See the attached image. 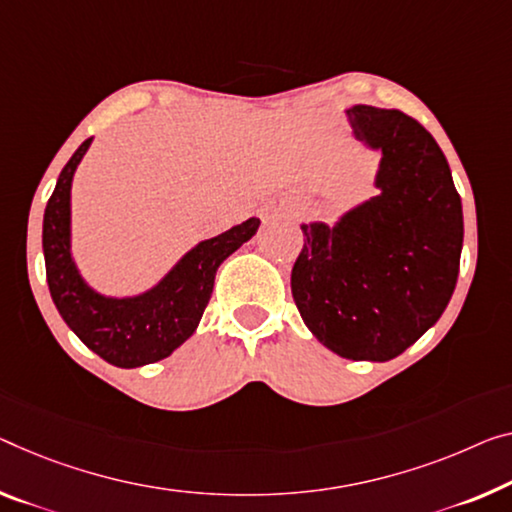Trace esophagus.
I'll return each mask as SVG.
<instances>
[{
	"mask_svg": "<svg viewBox=\"0 0 512 512\" xmlns=\"http://www.w3.org/2000/svg\"><path fill=\"white\" fill-rule=\"evenodd\" d=\"M272 215H277V210H272V208H267V210H265V219H270V217H272Z\"/></svg>",
	"mask_w": 512,
	"mask_h": 512,
	"instance_id": "obj_1",
	"label": "esophagus"
}]
</instances>
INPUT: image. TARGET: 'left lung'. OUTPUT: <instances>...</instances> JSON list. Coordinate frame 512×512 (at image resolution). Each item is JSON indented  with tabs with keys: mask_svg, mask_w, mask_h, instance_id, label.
<instances>
[{
	"mask_svg": "<svg viewBox=\"0 0 512 512\" xmlns=\"http://www.w3.org/2000/svg\"><path fill=\"white\" fill-rule=\"evenodd\" d=\"M352 135L380 153L373 185L334 224H302L293 300L318 341L352 361H389L451 302L465 238L451 169L419 121L398 109H345Z\"/></svg>",
	"mask_w": 512,
	"mask_h": 512,
	"instance_id": "8db88e82",
	"label": "left lung"
}]
</instances>
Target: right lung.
<instances>
[{
  "mask_svg": "<svg viewBox=\"0 0 512 512\" xmlns=\"http://www.w3.org/2000/svg\"><path fill=\"white\" fill-rule=\"evenodd\" d=\"M77 148L61 169L57 187L43 215V256L52 302L66 325L86 348L119 368L155 364L180 348L199 327L215 286L217 267L256 235L261 219L231 226L215 238L201 240L178 263L137 295H105L82 277L73 256L70 190L75 171L91 146Z\"/></svg>",
  "mask_w": 512,
  "mask_h": 512,
  "instance_id": "1",
  "label": "right lung"
}]
</instances>
